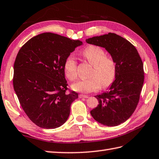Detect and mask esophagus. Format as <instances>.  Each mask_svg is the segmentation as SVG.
I'll return each mask as SVG.
<instances>
[{"label":"esophagus","instance_id":"34e87169","mask_svg":"<svg viewBox=\"0 0 159 159\" xmlns=\"http://www.w3.org/2000/svg\"><path fill=\"white\" fill-rule=\"evenodd\" d=\"M79 97L80 98H88L89 97H88L87 95H85V94H80L79 95Z\"/></svg>","mask_w":159,"mask_h":159}]
</instances>
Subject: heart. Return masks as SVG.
<instances>
[{
    "label": "heart",
    "instance_id": "1",
    "mask_svg": "<svg viewBox=\"0 0 159 159\" xmlns=\"http://www.w3.org/2000/svg\"><path fill=\"white\" fill-rule=\"evenodd\" d=\"M82 54L90 64L93 65L90 78L80 80L72 84V89L82 93H90L99 90L101 86L107 88L114 82L116 77V64L114 61L105 56L103 49L89 45ZM66 77L69 80H75L77 77V61L73 56H68L64 63Z\"/></svg>",
    "mask_w": 159,
    "mask_h": 159
}]
</instances>
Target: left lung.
Wrapping results in <instances>:
<instances>
[{
	"label": "left lung",
	"instance_id": "1",
	"mask_svg": "<svg viewBox=\"0 0 159 159\" xmlns=\"http://www.w3.org/2000/svg\"><path fill=\"white\" fill-rule=\"evenodd\" d=\"M86 41L105 48L116 64L114 82L109 91L95 96L98 105L90 114L101 125L118 126L127 120L138 104L144 81L142 59L129 41L115 33L93 37Z\"/></svg>",
	"mask_w": 159,
	"mask_h": 159
}]
</instances>
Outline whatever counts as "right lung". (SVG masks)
Wrapping results in <instances>:
<instances>
[{
    "instance_id": "add662e5",
    "label": "right lung",
    "mask_w": 159,
    "mask_h": 159,
    "mask_svg": "<svg viewBox=\"0 0 159 159\" xmlns=\"http://www.w3.org/2000/svg\"><path fill=\"white\" fill-rule=\"evenodd\" d=\"M80 40L51 33L38 34L21 48L14 62L13 88L28 117L43 129H56L67 120L78 98L66 93L64 63Z\"/></svg>"
}]
</instances>
